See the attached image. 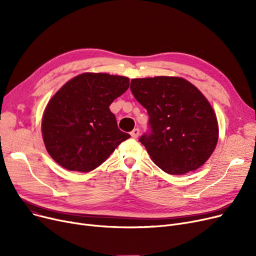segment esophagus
<instances>
[{"instance_id": "esophagus-1", "label": "esophagus", "mask_w": 256, "mask_h": 256, "mask_svg": "<svg viewBox=\"0 0 256 256\" xmlns=\"http://www.w3.org/2000/svg\"><path fill=\"white\" fill-rule=\"evenodd\" d=\"M139 134H140V130L139 128H134L130 132V136L132 139H137L139 137Z\"/></svg>"}]
</instances>
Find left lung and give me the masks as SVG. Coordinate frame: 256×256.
Returning a JSON list of instances; mask_svg holds the SVG:
<instances>
[{"instance_id":"1","label":"left lung","mask_w":256,"mask_h":256,"mask_svg":"<svg viewBox=\"0 0 256 256\" xmlns=\"http://www.w3.org/2000/svg\"><path fill=\"white\" fill-rule=\"evenodd\" d=\"M130 90L150 116L140 137L154 163L182 176L202 166L216 148L217 117L206 96L178 76L132 78Z\"/></svg>"}]
</instances>
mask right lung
Masks as SVG:
<instances>
[{"label":"right lung","mask_w":256,"mask_h":256,"mask_svg":"<svg viewBox=\"0 0 256 256\" xmlns=\"http://www.w3.org/2000/svg\"><path fill=\"white\" fill-rule=\"evenodd\" d=\"M130 87V78L85 72L62 86L48 102L42 130L46 148L70 171L89 172L102 165L130 136L117 126L109 106Z\"/></svg>","instance_id":"obj_1"}]
</instances>
